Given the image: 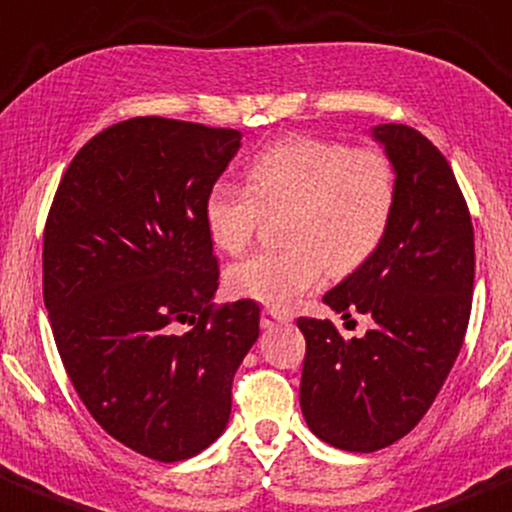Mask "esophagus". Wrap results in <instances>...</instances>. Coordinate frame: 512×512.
I'll use <instances>...</instances> for the list:
<instances>
[{"label": "esophagus", "instance_id": "obj_1", "mask_svg": "<svg viewBox=\"0 0 512 512\" xmlns=\"http://www.w3.org/2000/svg\"><path fill=\"white\" fill-rule=\"evenodd\" d=\"M285 322H287V317L280 315V312H275V310L260 312V325L267 327V330H270V327H277V325H285Z\"/></svg>", "mask_w": 512, "mask_h": 512}]
</instances>
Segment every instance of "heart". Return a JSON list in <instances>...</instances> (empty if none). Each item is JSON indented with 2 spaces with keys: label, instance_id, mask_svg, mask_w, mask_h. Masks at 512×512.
<instances>
[{
  "label": "heart",
  "instance_id": "obj_1",
  "mask_svg": "<svg viewBox=\"0 0 512 512\" xmlns=\"http://www.w3.org/2000/svg\"><path fill=\"white\" fill-rule=\"evenodd\" d=\"M398 207V170L377 147L322 137H285L247 165V185L217 180L205 197L212 245L240 255L265 222L282 217L285 250L257 252L227 270L235 297L287 310L322 285L327 270L347 275L388 237Z\"/></svg>",
  "mask_w": 512,
  "mask_h": 512
}]
</instances>
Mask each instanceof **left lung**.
Wrapping results in <instances>:
<instances>
[{"instance_id":"1","label":"left lung","mask_w":512,"mask_h":512,"mask_svg":"<svg viewBox=\"0 0 512 512\" xmlns=\"http://www.w3.org/2000/svg\"><path fill=\"white\" fill-rule=\"evenodd\" d=\"M372 137L398 170L393 227L322 297L372 327L347 340L332 320L297 317L307 342L302 415L317 438L350 453L388 448L423 420L463 347L475 280L473 222L443 152L408 124H380Z\"/></svg>"}]
</instances>
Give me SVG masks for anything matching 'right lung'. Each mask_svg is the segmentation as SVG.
Instances as JSON below:
<instances>
[{"label": "right lung", "mask_w": 512, "mask_h": 512, "mask_svg": "<svg viewBox=\"0 0 512 512\" xmlns=\"http://www.w3.org/2000/svg\"><path fill=\"white\" fill-rule=\"evenodd\" d=\"M240 137L167 117L112 124L69 162L44 225V305L64 370L114 440L160 463L220 438L232 377L260 335L255 300L212 302L205 197Z\"/></svg>", "instance_id": "right-lung-1"}]
</instances>
